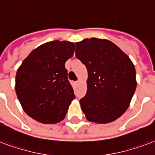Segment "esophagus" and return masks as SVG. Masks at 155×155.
I'll use <instances>...</instances> for the list:
<instances>
[{
  "instance_id": "esophagus-1",
  "label": "esophagus",
  "mask_w": 155,
  "mask_h": 155,
  "mask_svg": "<svg viewBox=\"0 0 155 155\" xmlns=\"http://www.w3.org/2000/svg\"><path fill=\"white\" fill-rule=\"evenodd\" d=\"M78 83H79V81H75V85H78Z\"/></svg>"
}]
</instances>
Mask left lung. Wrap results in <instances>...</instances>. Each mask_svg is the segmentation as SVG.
I'll list each match as a JSON object with an SVG mask.
<instances>
[{
	"instance_id": "obj_1",
	"label": "left lung",
	"mask_w": 155,
	"mask_h": 155,
	"mask_svg": "<svg viewBox=\"0 0 155 155\" xmlns=\"http://www.w3.org/2000/svg\"><path fill=\"white\" fill-rule=\"evenodd\" d=\"M76 57L88 72L86 94L80 99L89 121L112 122L129 107L137 87L136 71L129 57L107 39L76 43Z\"/></svg>"
}]
</instances>
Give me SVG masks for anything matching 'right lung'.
Returning a JSON list of instances; mask_svg holds the SVG:
<instances>
[{
	"instance_id": "1",
	"label": "right lung",
	"mask_w": 155,
	"mask_h": 155,
	"mask_svg": "<svg viewBox=\"0 0 155 155\" xmlns=\"http://www.w3.org/2000/svg\"><path fill=\"white\" fill-rule=\"evenodd\" d=\"M74 49L71 42H48L32 51L18 69L17 96L24 111L36 121L56 124L64 120L75 98L64 65Z\"/></svg>"
}]
</instances>
